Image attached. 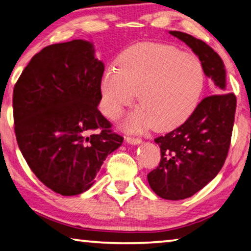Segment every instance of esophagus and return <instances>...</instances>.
I'll return each mask as SVG.
<instances>
[{
    "mask_svg": "<svg viewBox=\"0 0 251 251\" xmlns=\"http://www.w3.org/2000/svg\"><path fill=\"white\" fill-rule=\"evenodd\" d=\"M125 140H126L127 143H128V144H132V145H137V144H140V143H142V140H141V138H138V137L127 136Z\"/></svg>",
    "mask_w": 251,
    "mask_h": 251,
    "instance_id": "obj_1",
    "label": "esophagus"
}]
</instances>
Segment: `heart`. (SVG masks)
<instances>
[{
	"instance_id": "1",
	"label": "heart",
	"mask_w": 251,
	"mask_h": 251,
	"mask_svg": "<svg viewBox=\"0 0 251 251\" xmlns=\"http://www.w3.org/2000/svg\"><path fill=\"white\" fill-rule=\"evenodd\" d=\"M204 82L197 55L166 43H137L123 51L117 68L108 67L102 74L101 108L108 118H117L137 94L141 107L125 118V128L141 132L153 126L157 132H168L193 114Z\"/></svg>"
}]
</instances>
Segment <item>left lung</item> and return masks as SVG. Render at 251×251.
<instances>
[{
	"label": "left lung",
	"instance_id": "1",
	"mask_svg": "<svg viewBox=\"0 0 251 251\" xmlns=\"http://www.w3.org/2000/svg\"><path fill=\"white\" fill-rule=\"evenodd\" d=\"M185 42L203 66L219 93L202 99L185 123L164 136L155 138L161 149V161L147 174L155 193L166 200H183L216 177L225 164L231 142L237 98L226 93L224 62L202 40L180 31H170Z\"/></svg>",
	"mask_w": 251,
	"mask_h": 251
}]
</instances>
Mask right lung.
I'll list each match as a JSON object with an SVG mask.
<instances>
[{
	"mask_svg": "<svg viewBox=\"0 0 251 251\" xmlns=\"http://www.w3.org/2000/svg\"><path fill=\"white\" fill-rule=\"evenodd\" d=\"M104 70L90 42L73 40L34 54L14 86L19 149L35 176L61 196L88 190L124 141L98 110Z\"/></svg>",
	"mask_w": 251,
	"mask_h": 251,
	"instance_id": "add662e5",
	"label": "right lung"
}]
</instances>
